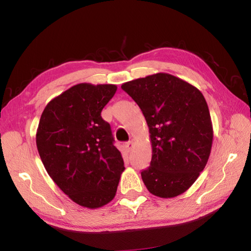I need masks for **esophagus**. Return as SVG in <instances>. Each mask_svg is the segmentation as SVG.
<instances>
[{
  "label": "esophagus",
  "mask_w": 251,
  "mask_h": 251,
  "mask_svg": "<svg viewBox=\"0 0 251 251\" xmlns=\"http://www.w3.org/2000/svg\"><path fill=\"white\" fill-rule=\"evenodd\" d=\"M125 148H126V151H130L131 150H133V147H134V144H133V142H127V143H125Z\"/></svg>",
  "instance_id": "esophagus-1"
}]
</instances>
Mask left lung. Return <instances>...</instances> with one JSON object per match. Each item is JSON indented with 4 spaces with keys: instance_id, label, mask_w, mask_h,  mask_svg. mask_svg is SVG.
I'll list each match as a JSON object with an SVG mask.
<instances>
[{
    "instance_id": "1",
    "label": "left lung",
    "mask_w": 251,
    "mask_h": 251,
    "mask_svg": "<svg viewBox=\"0 0 251 251\" xmlns=\"http://www.w3.org/2000/svg\"><path fill=\"white\" fill-rule=\"evenodd\" d=\"M122 88L145 116L151 143V166L142 179L151 194L173 198L185 193L209 158L214 130L201 92L186 80L156 73Z\"/></svg>"
}]
</instances>
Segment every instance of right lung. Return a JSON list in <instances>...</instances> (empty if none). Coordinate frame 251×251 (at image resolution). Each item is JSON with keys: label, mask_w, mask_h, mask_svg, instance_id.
<instances>
[{"label": "right lung", "mask_w": 251, "mask_h": 251, "mask_svg": "<svg viewBox=\"0 0 251 251\" xmlns=\"http://www.w3.org/2000/svg\"><path fill=\"white\" fill-rule=\"evenodd\" d=\"M114 84L80 83L50 101L36 130L46 172L77 205L96 209L112 201L124 172L101 109L116 93Z\"/></svg>", "instance_id": "right-lung-1"}]
</instances>
